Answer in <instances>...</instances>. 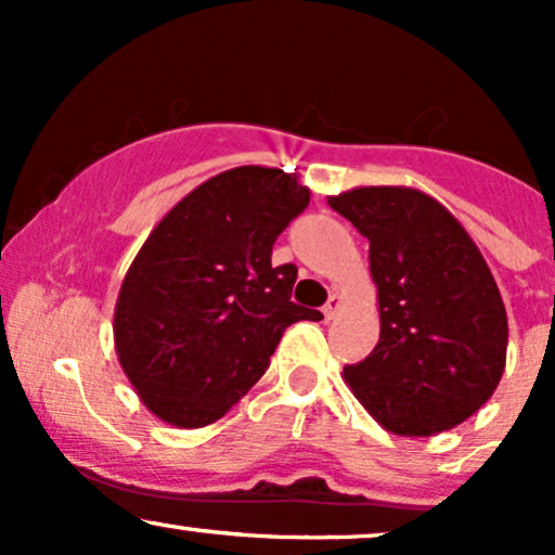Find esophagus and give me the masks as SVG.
Returning <instances> with one entry per match:
<instances>
[{"label":"esophagus","mask_w":555,"mask_h":555,"mask_svg":"<svg viewBox=\"0 0 555 555\" xmlns=\"http://www.w3.org/2000/svg\"><path fill=\"white\" fill-rule=\"evenodd\" d=\"M341 308H344V299L339 295H331L328 302L323 305V315H326V321H334V318L339 315Z\"/></svg>","instance_id":"1"}]
</instances>
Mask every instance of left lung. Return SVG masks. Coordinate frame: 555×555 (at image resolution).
<instances>
[{
    "instance_id": "1",
    "label": "left lung",
    "mask_w": 555,
    "mask_h": 555,
    "mask_svg": "<svg viewBox=\"0 0 555 555\" xmlns=\"http://www.w3.org/2000/svg\"><path fill=\"white\" fill-rule=\"evenodd\" d=\"M328 206L371 242L380 336L344 380L393 436L473 417L506 367V308L486 258L449 208L415 188H352Z\"/></svg>"
}]
</instances>
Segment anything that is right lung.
I'll return each mask as SVG.
<instances>
[{"label":"right lung","mask_w":555,"mask_h":555,"mask_svg":"<svg viewBox=\"0 0 555 555\" xmlns=\"http://www.w3.org/2000/svg\"><path fill=\"white\" fill-rule=\"evenodd\" d=\"M308 203L297 175L237 167L197 184L143 242L119 286L114 349L158 420L216 423L266 373L284 328L321 321L289 299L295 266H271Z\"/></svg>","instance_id":"1"}]
</instances>
